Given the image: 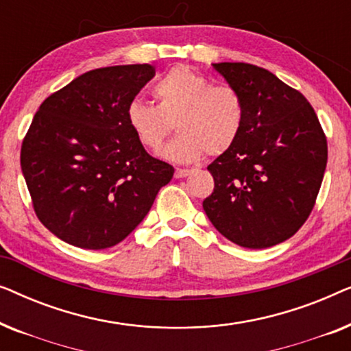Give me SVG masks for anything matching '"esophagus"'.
<instances>
[{"instance_id": "esophagus-1", "label": "esophagus", "mask_w": 351, "mask_h": 351, "mask_svg": "<svg viewBox=\"0 0 351 351\" xmlns=\"http://www.w3.org/2000/svg\"><path fill=\"white\" fill-rule=\"evenodd\" d=\"M190 174V169H176V179H182V177H186Z\"/></svg>"}]
</instances>
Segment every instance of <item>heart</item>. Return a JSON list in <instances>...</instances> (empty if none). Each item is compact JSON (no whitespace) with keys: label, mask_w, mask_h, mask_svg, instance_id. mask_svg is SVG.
I'll list each match as a JSON object with an SVG mask.
<instances>
[{"label":"heart","mask_w":351,"mask_h":351,"mask_svg":"<svg viewBox=\"0 0 351 351\" xmlns=\"http://www.w3.org/2000/svg\"><path fill=\"white\" fill-rule=\"evenodd\" d=\"M156 105L132 100L126 121L147 150L155 152L177 126L174 141L161 155L171 161L193 162L230 150L243 131L246 108L241 94L230 84H213L208 76L186 65L171 69L153 88Z\"/></svg>","instance_id":"obj_1"}]
</instances>
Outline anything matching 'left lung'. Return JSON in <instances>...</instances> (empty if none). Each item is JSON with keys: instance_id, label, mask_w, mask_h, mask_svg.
<instances>
[{"instance_id": "left-lung-1", "label": "left lung", "mask_w": 351, "mask_h": 351, "mask_svg": "<svg viewBox=\"0 0 351 351\" xmlns=\"http://www.w3.org/2000/svg\"><path fill=\"white\" fill-rule=\"evenodd\" d=\"M214 69L241 94L246 119L234 145L208 166L214 191L203 209L238 246H275L313 210L328 162L326 134L304 94L271 71L244 62Z\"/></svg>"}]
</instances>
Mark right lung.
<instances>
[{
  "label": "right lung",
  "instance_id": "right-lung-1",
  "mask_svg": "<svg viewBox=\"0 0 351 351\" xmlns=\"http://www.w3.org/2000/svg\"><path fill=\"white\" fill-rule=\"evenodd\" d=\"M155 76L148 64L95 69L40 105L21 148L40 222L62 241L107 249L150 210L174 167L148 155L126 108Z\"/></svg>",
  "mask_w": 351,
  "mask_h": 351
}]
</instances>
